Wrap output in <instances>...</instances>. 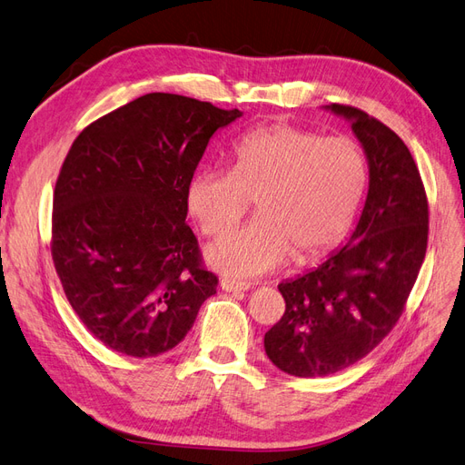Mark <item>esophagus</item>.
I'll use <instances>...</instances> for the list:
<instances>
[{"label":"esophagus","instance_id":"obj_1","mask_svg":"<svg viewBox=\"0 0 465 465\" xmlns=\"http://www.w3.org/2000/svg\"><path fill=\"white\" fill-rule=\"evenodd\" d=\"M220 288L223 292H230V293H242V292H247L249 290V283L245 282H235V280H230V278H223L220 282Z\"/></svg>","mask_w":465,"mask_h":465}]
</instances>
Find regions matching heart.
<instances>
[{"label": "heart", "mask_w": 465, "mask_h": 465, "mask_svg": "<svg viewBox=\"0 0 465 465\" xmlns=\"http://www.w3.org/2000/svg\"><path fill=\"white\" fill-rule=\"evenodd\" d=\"M230 156L232 170H197L185 187V206L204 235L230 232L257 203V220L206 251L216 271L261 276L292 254L299 262L321 259L346 239L367 185L357 143L271 124L242 134Z\"/></svg>", "instance_id": "b5f03b06"}]
</instances>
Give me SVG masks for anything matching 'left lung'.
<instances>
[{
	"label": "left lung",
	"instance_id": "1",
	"mask_svg": "<svg viewBox=\"0 0 465 465\" xmlns=\"http://www.w3.org/2000/svg\"><path fill=\"white\" fill-rule=\"evenodd\" d=\"M322 108L350 122L361 143L369 191L348 243L278 286L286 312L264 334V351L280 371L303 379L353 365L392 331L429 235L425 187L403 141L361 110Z\"/></svg>",
	"mask_w": 465,
	"mask_h": 465
}]
</instances>
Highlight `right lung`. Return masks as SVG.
<instances>
[{"label": "right lung", "mask_w": 465, "mask_h": 465, "mask_svg": "<svg viewBox=\"0 0 465 465\" xmlns=\"http://www.w3.org/2000/svg\"><path fill=\"white\" fill-rule=\"evenodd\" d=\"M242 115L151 93L74 139L54 191L52 257L104 346L131 357L170 351L216 293L185 223V187L213 134Z\"/></svg>", "instance_id": "obj_1"}]
</instances>
